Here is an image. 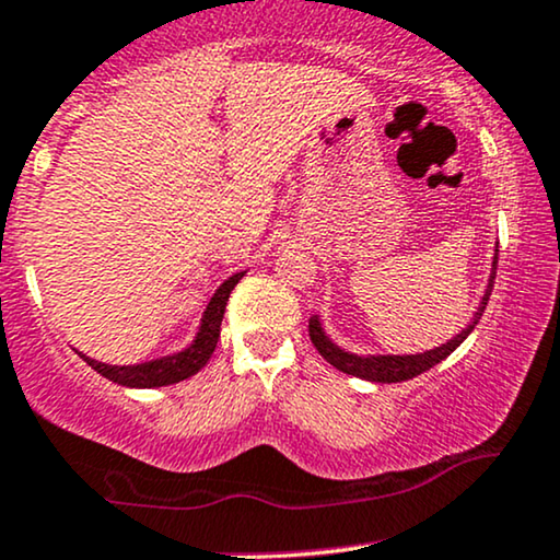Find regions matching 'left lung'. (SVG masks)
<instances>
[{
    "mask_svg": "<svg viewBox=\"0 0 560 560\" xmlns=\"http://www.w3.org/2000/svg\"><path fill=\"white\" fill-rule=\"evenodd\" d=\"M495 262H498V255H495V260H493V271H490L488 289H485V298L480 302V307H477L472 323H469V326L464 328L462 334H456L454 339L446 341V345L430 349V352H422V354H370V357H360V354L345 352V349L336 347L334 341L326 336V331H323L318 315H313V318H310V326H307L310 341H313V347L323 354V360L331 362V365L336 370H341V373L354 375V378L373 381V383H401V381L417 378V375L425 373V370L438 365V362H441V360H446V357L454 352V349L459 347L469 334L475 331L477 320L482 318L485 305H488V300H490V292H493Z\"/></svg>",
    "mask_w": 560,
    "mask_h": 560,
    "instance_id": "left-lung-1",
    "label": "left lung"
}]
</instances>
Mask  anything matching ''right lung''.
I'll use <instances>...</instances> for the list:
<instances>
[{"label":"right lung","mask_w":560,"mask_h":560,"mask_svg":"<svg viewBox=\"0 0 560 560\" xmlns=\"http://www.w3.org/2000/svg\"><path fill=\"white\" fill-rule=\"evenodd\" d=\"M245 276L234 273L215 289V294L208 302L203 320H200L198 336L187 349L172 354V357H161V360H151V362H140V365H104V362L91 360V357L83 354V360L91 365L96 373L104 375L119 386H130V388H156V386H172V383H179L190 375L198 373L200 368L211 360L215 345H219V334H221V318H224V310L229 302V294L232 289L237 287V281Z\"/></svg>","instance_id":"1"}]
</instances>
